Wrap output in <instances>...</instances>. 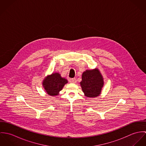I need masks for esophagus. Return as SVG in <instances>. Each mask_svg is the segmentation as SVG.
<instances>
[{
    "label": "esophagus",
    "instance_id": "34e87169",
    "mask_svg": "<svg viewBox=\"0 0 146 146\" xmlns=\"http://www.w3.org/2000/svg\"><path fill=\"white\" fill-rule=\"evenodd\" d=\"M70 83H76V79L75 78H72V79H70L69 80Z\"/></svg>",
    "mask_w": 146,
    "mask_h": 146
}]
</instances>
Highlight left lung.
<instances>
[{"label":"left lung","instance_id":"8db88e82","mask_svg":"<svg viewBox=\"0 0 146 146\" xmlns=\"http://www.w3.org/2000/svg\"><path fill=\"white\" fill-rule=\"evenodd\" d=\"M104 85V78L98 69L86 70L83 73L80 85L86 97L94 98L99 96Z\"/></svg>","mask_w":146,"mask_h":146}]
</instances>
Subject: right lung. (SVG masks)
<instances>
[{
	"mask_svg": "<svg viewBox=\"0 0 146 146\" xmlns=\"http://www.w3.org/2000/svg\"><path fill=\"white\" fill-rule=\"evenodd\" d=\"M68 83L65 78H62L59 73H53L47 76L42 82V86L48 94L51 96H57L64 85Z\"/></svg>",
	"mask_w": 146,
	"mask_h": 146,
	"instance_id": "add662e5",
	"label": "right lung"
}]
</instances>
